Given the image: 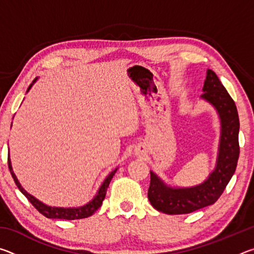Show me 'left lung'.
<instances>
[{"label": "left lung", "instance_id": "1", "mask_svg": "<svg viewBox=\"0 0 254 254\" xmlns=\"http://www.w3.org/2000/svg\"><path fill=\"white\" fill-rule=\"evenodd\" d=\"M201 100L216 110L221 135L215 168L207 179L192 187H171L150 171L148 198L159 212L170 215L188 214L214 204L234 175L240 154V121L235 103L213 70L207 69Z\"/></svg>", "mask_w": 254, "mask_h": 254}]
</instances>
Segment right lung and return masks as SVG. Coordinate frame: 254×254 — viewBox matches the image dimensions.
<instances>
[{"instance_id": "add662e5", "label": "right lung", "mask_w": 254, "mask_h": 254, "mask_svg": "<svg viewBox=\"0 0 254 254\" xmlns=\"http://www.w3.org/2000/svg\"><path fill=\"white\" fill-rule=\"evenodd\" d=\"M37 79L38 78H36L32 81V84L28 87L27 92H29L30 89H31L33 84L37 81ZM11 127H12V124H11ZM7 163H8V169H10V173L12 175V177H13V179H14L15 185L20 189V191L22 192V194L29 199L30 203H31L34 206V207L39 210V213H41L42 215H45L46 217L58 218V220H80V218L88 217V216H91V215L95 213L96 210L101 207L103 200H104V198H105L107 187H109L112 178H113V176L115 175V173H117V170H118V168H115L109 176H107L104 182H103V184L101 185V187L98 188L97 194L94 196V198L91 201H88L87 204H85L83 206H79V207H53V206L44 204L39 199H37L34 196L30 195L29 192L25 190V189L22 186H21V184L19 183L18 178H16L13 169H12L10 153H8Z\"/></svg>"}]
</instances>
